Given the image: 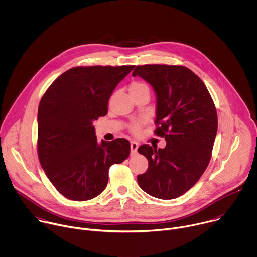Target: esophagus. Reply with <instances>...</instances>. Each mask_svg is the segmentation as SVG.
Listing matches in <instances>:
<instances>
[{"label": "esophagus", "mask_w": 257, "mask_h": 257, "mask_svg": "<svg viewBox=\"0 0 257 257\" xmlns=\"http://www.w3.org/2000/svg\"><path fill=\"white\" fill-rule=\"evenodd\" d=\"M139 144L135 141H131L130 142V148H131V154H135L137 152V149H138Z\"/></svg>", "instance_id": "obj_1"}]
</instances>
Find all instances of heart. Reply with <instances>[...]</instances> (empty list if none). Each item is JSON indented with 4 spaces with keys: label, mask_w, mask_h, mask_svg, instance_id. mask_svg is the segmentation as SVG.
<instances>
[{
    "label": "heart",
    "mask_w": 257,
    "mask_h": 257,
    "mask_svg": "<svg viewBox=\"0 0 257 257\" xmlns=\"http://www.w3.org/2000/svg\"><path fill=\"white\" fill-rule=\"evenodd\" d=\"M129 90L131 92L132 95H135V94H138L140 92H143V91H150V88L149 86L146 85L145 83L143 82H140V81H132L130 84H129ZM129 130L132 134L134 135H138L141 131V124L140 123H133L130 125L129 127Z\"/></svg>",
    "instance_id": "heart-1"
}]
</instances>
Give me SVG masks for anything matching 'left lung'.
Instances as JSON below:
<instances>
[{
	"mask_svg": "<svg viewBox=\"0 0 257 257\" xmlns=\"http://www.w3.org/2000/svg\"><path fill=\"white\" fill-rule=\"evenodd\" d=\"M148 81L157 93L155 134L165 149L142 144L149 161L137 176L140 188L160 199H173L192 188L206 170L217 131L214 102L203 81L181 65H140L132 76Z\"/></svg>",
	"mask_w": 257,
	"mask_h": 257,
	"instance_id": "8db88e82",
	"label": "left lung"
}]
</instances>
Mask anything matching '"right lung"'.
<instances>
[{
    "label": "right lung",
    "instance_id": "1",
    "mask_svg": "<svg viewBox=\"0 0 257 257\" xmlns=\"http://www.w3.org/2000/svg\"><path fill=\"white\" fill-rule=\"evenodd\" d=\"M134 67L71 68L44 93L38 112V156L47 177L66 198L96 197L106 187L109 167L129 157L127 139L98 144L92 123L107 114L114 89Z\"/></svg>",
    "mask_w": 257,
    "mask_h": 257
}]
</instances>
